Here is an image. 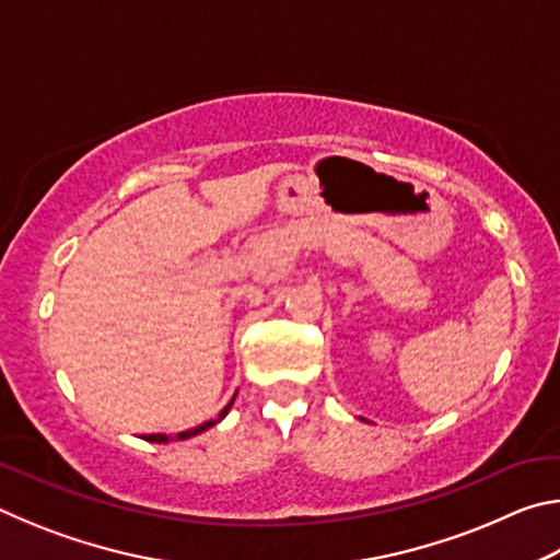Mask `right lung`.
<instances>
[{
  "label": "right lung",
  "mask_w": 560,
  "mask_h": 560,
  "mask_svg": "<svg viewBox=\"0 0 560 560\" xmlns=\"http://www.w3.org/2000/svg\"><path fill=\"white\" fill-rule=\"evenodd\" d=\"M232 402H234V400H232ZM232 402L224 407V410L220 412V417H217V420H210V422H202V424H197V428H192V430H187V432H179V434H177V440H187V438H195V434H200V432H205V430H210V428H212V424H217V422H220V420H222V417H224L226 412H230V407H232ZM145 440H148V442H167L170 438H167V434H148V438H145Z\"/></svg>",
  "instance_id": "add662e5"
}]
</instances>
